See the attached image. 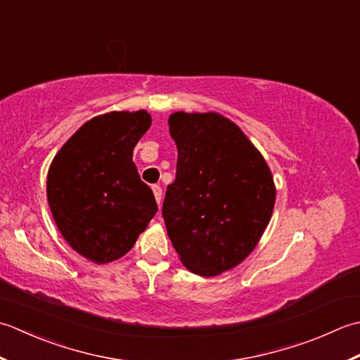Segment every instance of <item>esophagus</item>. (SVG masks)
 I'll use <instances>...</instances> for the list:
<instances>
[{
  "label": "esophagus",
  "mask_w": 360,
  "mask_h": 360,
  "mask_svg": "<svg viewBox=\"0 0 360 360\" xmlns=\"http://www.w3.org/2000/svg\"><path fill=\"white\" fill-rule=\"evenodd\" d=\"M152 191H153V195H155L157 203L160 205V203H161V197H163V189H161L160 185H153V186H152Z\"/></svg>",
  "instance_id": "1"
}]
</instances>
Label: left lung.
Wrapping results in <instances>:
<instances>
[{
    "label": "left lung",
    "mask_w": 360,
    "mask_h": 360,
    "mask_svg": "<svg viewBox=\"0 0 360 360\" xmlns=\"http://www.w3.org/2000/svg\"><path fill=\"white\" fill-rule=\"evenodd\" d=\"M177 172L163 219L183 266L200 276L236 267L258 244L275 205L266 160L236 124L217 113L169 116Z\"/></svg>",
    "instance_id": "8db88e82"
}]
</instances>
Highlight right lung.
I'll list each match as a JSON object with an SVG mask.
<instances>
[{
  "label": "right lung",
  "mask_w": 360,
  "mask_h": 360,
  "mask_svg": "<svg viewBox=\"0 0 360 360\" xmlns=\"http://www.w3.org/2000/svg\"><path fill=\"white\" fill-rule=\"evenodd\" d=\"M150 124L144 110L96 116L51 163L46 193L57 229L93 262L126 255L158 211L152 189L139 179L131 160Z\"/></svg>",
  "instance_id": "obj_1"
}]
</instances>
